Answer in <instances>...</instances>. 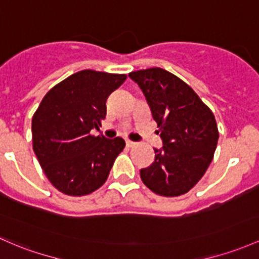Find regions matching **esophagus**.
Returning <instances> with one entry per match:
<instances>
[{
	"mask_svg": "<svg viewBox=\"0 0 259 259\" xmlns=\"http://www.w3.org/2000/svg\"><path fill=\"white\" fill-rule=\"evenodd\" d=\"M125 144H126L127 148H133V146L137 145V143H134V141L129 140V139H127V140H125Z\"/></svg>",
	"mask_w": 259,
	"mask_h": 259,
	"instance_id": "esophagus-1",
	"label": "esophagus"
}]
</instances>
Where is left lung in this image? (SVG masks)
Masks as SVG:
<instances>
[{
	"mask_svg": "<svg viewBox=\"0 0 259 259\" xmlns=\"http://www.w3.org/2000/svg\"><path fill=\"white\" fill-rule=\"evenodd\" d=\"M146 98L162 140L155 160L141 168L144 185L155 194L176 197L189 192L213 159L219 127L213 113L194 89L162 68L129 73Z\"/></svg>",
	"mask_w": 259,
	"mask_h": 259,
	"instance_id": "1",
	"label": "left lung"
}]
</instances>
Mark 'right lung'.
Instances as JSON below:
<instances>
[{"instance_id":"right-lung-1","label":"right lung","mask_w":259,"mask_h":259,"mask_svg":"<svg viewBox=\"0 0 259 259\" xmlns=\"http://www.w3.org/2000/svg\"><path fill=\"white\" fill-rule=\"evenodd\" d=\"M126 74L84 69L45 95L32 118L33 151L43 172L58 191L85 196L107 181L125 148L121 138L92 135L107 115L108 97Z\"/></svg>"}]
</instances>
